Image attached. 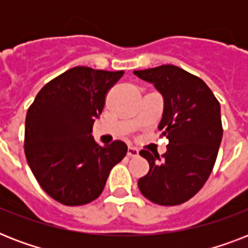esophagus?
<instances>
[{"instance_id": "34e87169", "label": "esophagus", "mask_w": 248, "mask_h": 248, "mask_svg": "<svg viewBox=\"0 0 248 248\" xmlns=\"http://www.w3.org/2000/svg\"><path fill=\"white\" fill-rule=\"evenodd\" d=\"M127 155L128 157H138V155H139V151L134 147H128Z\"/></svg>"}]
</instances>
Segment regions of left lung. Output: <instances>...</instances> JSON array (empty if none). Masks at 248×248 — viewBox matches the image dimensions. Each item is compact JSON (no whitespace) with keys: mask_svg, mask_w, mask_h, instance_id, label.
<instances>
[{"mask_svg":"<svg viewBox=\"0 0 248 248\" xmlns=\"http://www.w3.org/2000/svg\"><path fill=\"white\" fill-rule=\"evenodd\" d=\"M134 75L153 83L163 96L158 130L169 139L162 157L140 151L149 162V172L140 177L138 186L153 203H184L200 192L215 165L223 138L220 103L202 79L175 65Z\"/></svg>","mask_w":248,"mask_h":248,"instance_id":"left-lung-1","label":"left lung"}]
</instances>
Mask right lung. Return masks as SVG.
Listing matches in <instances>:
<instances>
[{
  "instance_id": "right-lung-1",
  "label": "right lung",
  "mask_w": 248,
  "mask_h": 248,
  "mask_svg": "<svg viewBox=\"0 0 248 248\" xmlns=\"http://www.w3.org/2000/svg\"><path fill=\"white\" fill-rule=\"evenodd\" d=\"M122 76L124 71L72 68L45 85L29 107L25 157L41 188L60 203L96 200L113 166L127 153L121 140L100 147L91 135L105 93Z\"/></svg>"
}]
</instances>
